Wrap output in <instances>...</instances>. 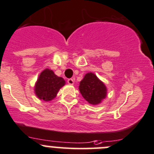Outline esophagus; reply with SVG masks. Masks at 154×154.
Instances as JSON below:
<instances>
[{"mask_svg": "<svg viewBox=\"0 0 154 154\" xmlns=\"http://www.w3.org/2000/svg\"><path fill=\"white\" fill-rule=\"evenodd\" d=\"M74 79H72V78H69L68 80V84H70V85H73L74 84Z\"/></svg>", "mask_w": 154, "mask_h": 154, "instance_id": "34e87169", "label": "esophagus"}]
</instances>
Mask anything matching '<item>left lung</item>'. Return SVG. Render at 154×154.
I'll return each mask as SVG.
<instances>
[{
	"instance_id": "obj_1",
	"label": "left lung",
	"mask_w": 154,
	"mask_h": 154,
	"mask_svg": "<svg viewBox=\"0 0 154 154\" xmlns=\"http://www.w3.org/2000/svg\"><path fill=\"white\" fill-rule=\"evenodd\" d=\"M79 89L82 96L91 104H98L105 98L107 89L92 73H88L80 81Z\"/></svg>"
}]
</instances>
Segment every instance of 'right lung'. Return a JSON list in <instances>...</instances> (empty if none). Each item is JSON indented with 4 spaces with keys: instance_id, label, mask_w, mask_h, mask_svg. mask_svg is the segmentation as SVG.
I'll list each match as a JSON object with an SVG mask.
<instances>
[{
    "instance_id": "add662e5",
    "label": "right lung",
    "mask_w": 154,
    "mask_h": 154,
    "mask_svg": "<svg viewBox=\"0 0 154 154\" xmlns=\"http://www.w3.org/2000/svg\"><path fill=\"white\" fill-rule=\"evenodd\" d=\"M65 81L50 69H45L40 74L35 85V93L37 96L44 101L53 99L57 95L59 89L65 85Z\"/></svg>"
}]
</instances>
